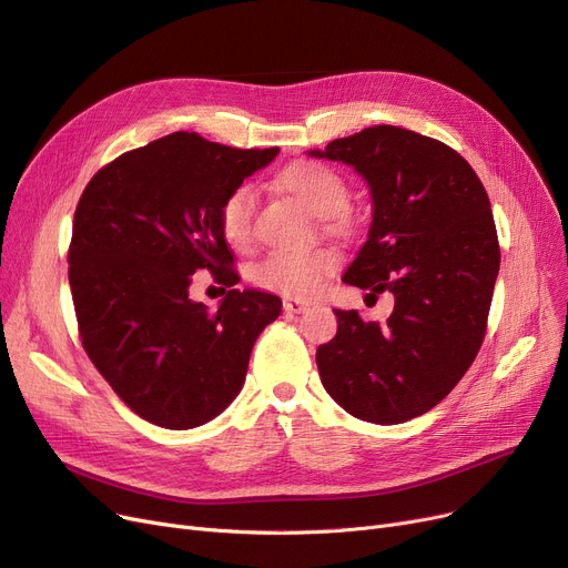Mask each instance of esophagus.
<instances>
[{"mask_svg":"<svg viewBox=\"0 0 568 568\" xmlns=\"http://www.w3.org/2000/svg\"><path fill=\"white\" fill-rule=\"evenodd\" d=\"M283 311H285L287 315L304 313V311H308V302H302V300H285V302H283Z\"/></svg>","mask_w":568,"mask_h":568,"instance_id":"esophagus-1","label":"esophagus"}]
</instances>
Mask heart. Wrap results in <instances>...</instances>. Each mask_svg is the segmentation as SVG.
Wrapping results in <instances>:
<instances>
[{"mask_svg": "<svg viewBox=\"0 0 568 568\" xmlns=\"http://www.w3.org/2000/svg\"><path fill=\"white\" fill-rule=\"evenodd\" d=\"M315 219H322L334 234L352 232L343 209L349 200V186L341 172L320 161H292L283 165L272 182ZM253 191L236 186L219 206V225L227 244L246 248L253 239ZM338 268V255L329 248L302 253H272L255 272L260 287L274 290L296 300H306L322 290L324 281Z\"/></svg>", "mask_w": 568, "mask_h": 568, "instance_id": "heart-1", "label": "heart"}]
</instances>
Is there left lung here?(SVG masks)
Instances as JSON below:
<instances>
[{"mask_svg": "<svg viewBox=\"0 0 568 568\" xmlns=\"http://www.w3.org/2000/svg\"><path fill=\"white\" fill-rule=\"evenodd\" d=\"M311 156L368 182V242L343 281L396 300L386 322L334 311L338 332L317 347L322 384L356 419L403 424L449 396L484 343L499 272L488 193L456 149L400 126H371Z\"/></svg>", "mask_w": 568, "mask_h": 568, "instance_id": "1", "label": "left lung"}]
</instances>
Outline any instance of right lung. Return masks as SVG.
<instances>
[{
	"label": "right lung",
	"mask_w": 568,
	"mask_h": 568,
	"mask_svg": "<svg viewBox=\"0 0 568 568\" xmlns=\"http://www.w3.org/2000/svg\"><path fill=\"white\" fill-rule=\"evenodd\" d=\"M276 154L176 131L116 156L80 195L69 283L82 347L149 424L212 422L242 392L260 332L281 315L276 294L236 290L219 225L223 197ZM197 271L226 292L216 314L190 302Z\"/></svg>",
	"instance_id": "obj_1"
}]
</instances>
